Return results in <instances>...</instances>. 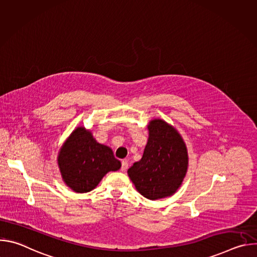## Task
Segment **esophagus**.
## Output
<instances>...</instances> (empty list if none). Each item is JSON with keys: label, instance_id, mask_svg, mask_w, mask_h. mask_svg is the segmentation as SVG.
Instances as JSON below:
<instances>
[{"label": "esophagus", "instance_id": "obj_1", "mask_svg": "<svg viewBox=\"0 0 257 257\" xmlns=\"http://www.w3.org/2000/svg\"><path fill=\"white\" fill-rule=\"evenodd\" d=\"M128 169V162L126 160L122 161V167H121V171L125 172Z\"/></svg>", "mask_w": 257, "mask_h": 257}]
</instances>
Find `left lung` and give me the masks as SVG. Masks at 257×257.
Instances as JSON below:
<instances>
[{
  "label": "left lung",
  "instance_id": "obj_1",
  "mask_svg": "<svg viewBox=\"0 0 257 257\" xmlns=\"http://www.w3.org/2000/svg\"><path fill=\"white\" fill-rule=\"evenodd\" d=\"M148 129L143 156L127 173L142 196L157 200L177 192L186 176L189 158L186 144L174 126L154 119Z\"/></svg>",
  "mask_w": 257,
  "mask_h": 257
}]
</instances>
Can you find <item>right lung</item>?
<instances>
[{
  "label": "right lung",
  "mask_w": 257,
  "mask_h": 257,
  "mask_svg": "<svg viewBox=\"0 0 257 257\" xmlns=\"http://www.w3.org/2000/svg\"><path fill=\"white\" fill-rule=\"evenodd\" d=\"M57 163L63 182L76 193L91 191L106 173L121 168L113 151L98 143L83 126L77 127L65 140Z\"/></svg>",
  "instance_id": "1"
}]
</instances>
